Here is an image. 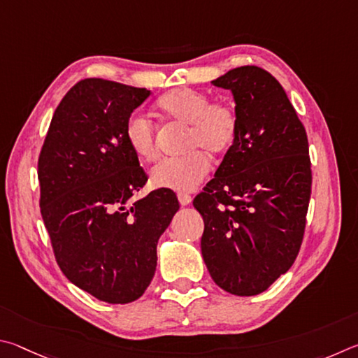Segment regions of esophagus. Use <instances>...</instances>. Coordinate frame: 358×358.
Wrapping results in <instances>:
<instances>
[{
    "label": "esophagus",
    "instance_id": "34e87169",
    "mask_svg": "<svg viewBox=\"0 0 358 358\" xmlns=\"http://www.w3.org/2000/svg\"><path fill=\"white\" fill-rule=\"evenodd\" d=\"M178 199L180 206H189L192 203V196L189 193H178Z\"/></svg>",
    "mask_w": 358,
    "mask_h": 358
}]
</instances>
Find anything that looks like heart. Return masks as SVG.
Instances as JSON below:
<instances>
[{"label":"heart","mask_w":358,"mask_h":358,"mask_svg":"<svg viewBox=\"0 0 358 358\" xmlns=\"http://www.w3.org/2000/svg\"><path fill=\"white\" fill-rule=\"evenodd\" d=\"M157 116L163 122L189 129L182 157L162 160L150 171V185L155 189L189 192L203 182L210 171L209 155L229 152L239 135V115L233 103L214 102L210 96L190 87H176L155 102ZM125 143L138 160L150 163L159 157L155 125L140 116L125 124Z\"/></svg>","instance_id":"b5f03b06"}]
</instances>
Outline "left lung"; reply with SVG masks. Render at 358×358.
Masks as SVG:
<instances>
[{
	"mask_svg": "<svg viewBox=\"0 0 358 358\" xmlns=\"http://www.w3.org/2000/svg\"><path fill=\"white\" fill-rule=\"evenodd\" d=\"M212 85L233 92L239 135L193 199L204 220L201 253L222 289L256 296L289 271L302 245L308 138L283 86L264 69L236 67Z\"/></svg>",
	"mask_w": 358,
	"mask_h": 358,
	"instance_id": "left-lung-1",
	"label": "left lung"
}]
</instances>
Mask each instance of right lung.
<instances>
[{"label": "right lung", "instance_id": "obj_1", "mask_svg": "<svg viewBox=\"0 0 358 358\" xmlns=\"http://www.w3.org/2000/svg\"><path fill=\"white\" fill-rule=\"evenodd\" d=\"M150 96L85 78L62 97L37 162L41 214L62 273L102 302L140 299L157 266V242L179 210L159 189L130 206L148 176L125 143V124Z\"/></svg>", "mask_w": 358, "mask_h": 358}]
</instances>
